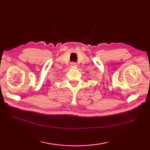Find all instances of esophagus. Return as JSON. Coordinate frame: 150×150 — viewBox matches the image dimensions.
I'll use <instances>...</instances> for the list:
<instances>
[{"mask_svg":"<svg viewBox=\"0 0 150 150\" xmlns=\"http://www.w3.org/2000/svg\"><path fill=\"white\" fill-rule=\"evenodd\" d=\"M71 66H73V67H76L77 65V64H76L75 62H73L71 63Z\"/></svg>","mask_w":150,"mask_h":150,"instance_id":"34e87169","label":"esophagus"}]
</instances>
